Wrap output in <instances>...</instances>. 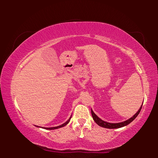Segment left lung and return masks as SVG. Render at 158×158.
Returning a JSON list of instances; mask_svg holds the SVG:
<instances>
[{"mask_svg":"<svg viewBox=\"0 0 158 158\" xmlns=\"http://www.w3.org/2000/svg\"><path fill=\"white\" fill-rule=\"evenodd\" d=\"M142 105H143V104H142ZM142 105L141 106L140 109H139V111L137 112V113L134 115V116L132 118H131L128 119L127 121H125L124 122L118 123H107L106 121H102V120H101L100 118H98L97 116V115H95V114L93 111L92 109H91V114H92L93 120H94L96 123H97L98 125H100V127H105V128H108V129H116V128H120V127L125 126V125L130 124L131 122L134 121V120L136 118V117L138 116L139 114V112H140L141 109V107H142Z\"/></svg>","mask_w":158,"mask_h":158,"instance_id":"8db88e82","label":"left lung"}]
</instances>
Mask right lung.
I'll return each instance as SVG.
<instances>
[{
    "instance_id": "1",
    "label": "right lung",
    "mask_w": 158,
    "mask_h": 158,
    "mask_svg": "<svg viewBox=\"0 0 158 158\" xmlns=\"http://www.w3.org/2000/svg\"><path fill=\"white\" fill-rule=\"evenodd\" d=\"M71 117H72V116H70V118H69L68 120V121H66V122L65 123H63V124H62L61 125H59V126L54 127H45V129H47V130H55V129H58V128H60V127H64V126H65V125H66L69 122V121H70Z\"/></svg>"
}]
</instances>
